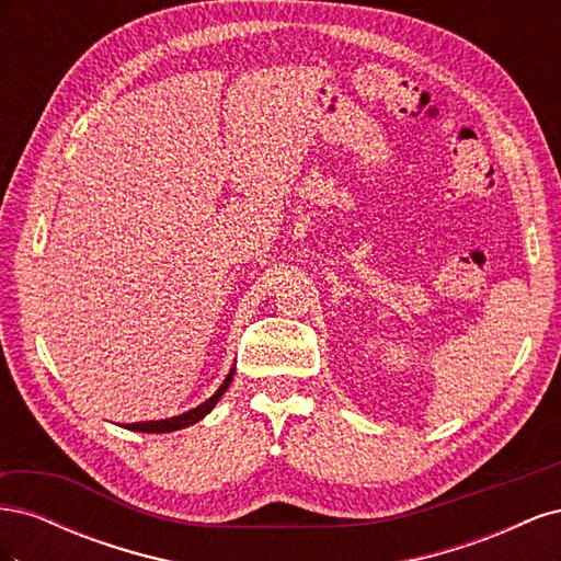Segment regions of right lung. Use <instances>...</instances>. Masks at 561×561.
Wrapping results in <instances>:
<instances>
[{
	"mask_svg": "<svg viewBox=\"0 0 561 561\" xmlns=\"http://www.w3.org/2000/svg\"><path fill=\"white\" fill-rule=\"evenodd\" d=\"M231 379H233V369L229 371L227 375V379L222 381V386L217 388V393L213 396V398H208L206 402L203 404H198V407H194V410H190V412H184V414H180V416H171V419H161V421H145V423H128V431H138V433H171V431H180V428H186V426H192V423H196V421H201L203 416H206L213 407L217 404V400L222 398V393L225 390L229 388V383H231Z\"/></svg>",
	"mask_w": 561,
	"mask_h": 561,
	"instance_id": "right-lung-1",
	"label": "right lung"
}]
</instances>
